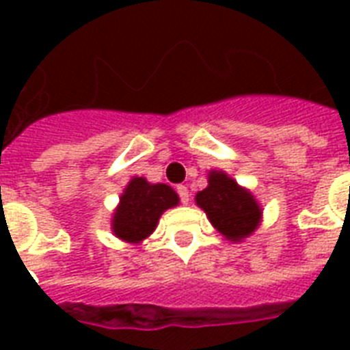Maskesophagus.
Instances as JSON below:
<instances>
[{
  "label": "esophagus",
  "mask_w": 350,
  "mask_h": 350,
  "mask_svg": "<svg viewBox=\"0 0 350 350\" xmlns=\"http://www.w3.org/2000/svg\"><path fill=\"white\" fill-rule=\"evenodd\" d=\"M176 191H178V194H180L181 203H183V205H187V203H189V200H191V196H189V189H187L185 185H178L176 187Z\"/></svg>",
  "instance_id": "obj_1"
}]
</instances>
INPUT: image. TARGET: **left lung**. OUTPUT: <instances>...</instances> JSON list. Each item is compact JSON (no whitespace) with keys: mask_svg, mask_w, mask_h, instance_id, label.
I'll list each match as a JSON object with an SVG mask.
<instances>
[{"mask_svg":"<svg viewBox=\"0 0 350 350\" xmlns=\"http://www.w3.org/2000/svg\"><path fill=\"white\" fill-rule=\"evenodd\" d=\"M208 185L196 194V205L225 239L238 243L261 224L263 208L254 194L232 180L225 170H208Z\"/></svg>","mask_w":350,"mask_h":350,"instance_id":"obj_1","label":"left lung"}]
</instances>
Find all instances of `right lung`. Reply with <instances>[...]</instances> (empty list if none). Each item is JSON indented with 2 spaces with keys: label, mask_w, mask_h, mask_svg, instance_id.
<instances>
[{
  "label": "right lung",
  "mask_w": 350,
  "mask_h": 350,
  "mask_svg": "<svg viewBox=\"0 0 350 350\" xmlns=\"http://www.w3.org/2000/svg\"><path fill=\"white\" fill-rule=\"evenodd\" d=\"M178 203L180 196L172 187L134 176L121 192L120 203L112 213V234L125 243L139 245L156 230L161 214Z\"/></svg>",
  "instance_id": "add662e5"
}]
</instances>
